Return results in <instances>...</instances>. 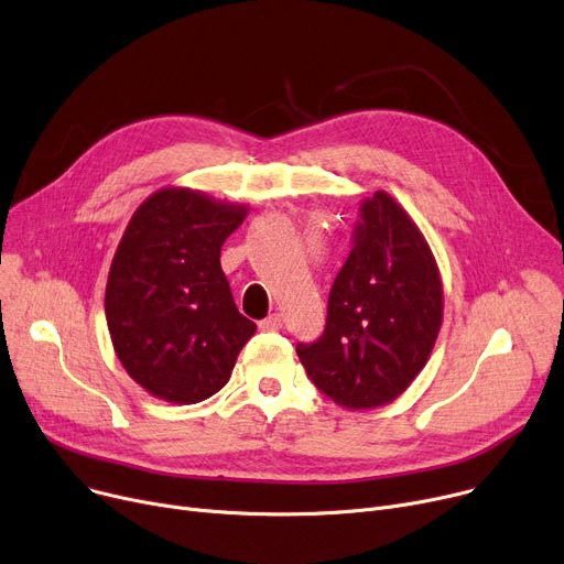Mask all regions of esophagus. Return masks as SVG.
<instances>
[{
  "instance_id": "esophagus-1",
  "label": "esophagus",
  "mask_w": 564,
  "mask_h": 564,
  "mask_svg": "<svg viewBox=\"0 0 564 564\" xmlns=\"http://www.w3.org/2000/svg\"><path fill=\"white\" fill-rule=\"evenodd\" d=\"M258 326H260L262 330H279V328L283 326V317H281L279 313H274V315H270V317L262 319Z\"/></svg>"
}]
</instances>
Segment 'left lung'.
Masks as SVG:
<instances>
[{
  "label": "left lung",
  "instance_id": "left-lung-1",
  "mask_svg": "<svg viewBox=\"0 0 564 564\" xmlns=\"http://www.w3.org/2000/svg\"><path fill=\"white\" fill-rule=\"evenodd\" d=\"M442 313V276L424 234L379 191L360 206L354 249L328 294L324 335L296 345V356L340 408H379L429 362Z\"/></svg>",
  "mask_w": 564,
  "mask_h": 564
}]
</instances>
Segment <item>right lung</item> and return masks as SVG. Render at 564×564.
<instances>
[{
	"label": "right lung",
	"mask_w": 564,
	"mask_h": 564,
	"mask_svg": "<svg viewBox=\"0 0 564 564\" xmlns=\"http://www.w3.org/2000/svg\"><path fill=\"white\" fill-rule=\"evenodd\" d=\"M249 206L161 187L127 224L106 283V324L129 377L170 403L229 383L256 324L238 313L219 251Z\"/></svg>",
	"instance_id": "1"
}]
</instances>
